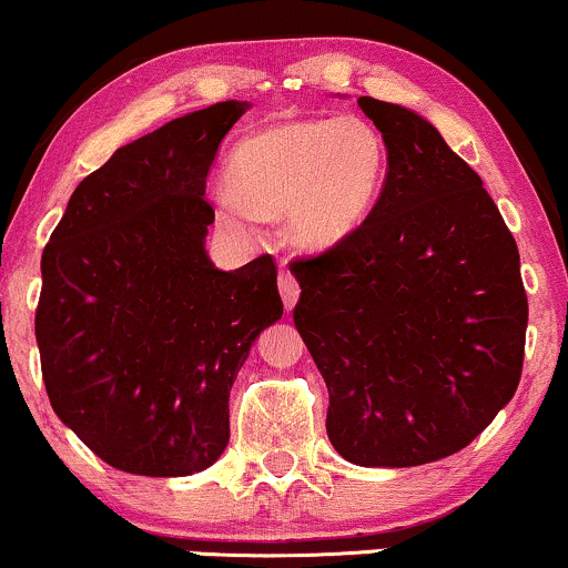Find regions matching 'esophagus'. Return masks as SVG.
Here are the masks:
<instances>
[{"label":"esophagus","instance_id":"esophagus-1","mask_svg":"<svg viewBox=\"0 0 568 568\" xmlns=\"http://www.w3.org/2000/svg\"><path fill=\"white\" fill-rule=\"evenodd\" d=\"M277 285H280V296H283L285 310H294L296 298H298V294H302V288H298L294 274H291L288 270H283L277 277Z\"/></svg>","mask_w":568,"mask_h":568}]
</instances>
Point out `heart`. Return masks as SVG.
Listing matches in <instances>:
<instances>
[{
    "label": "heart",
    "mask_w": 568,
    "mask_h": 568,
    "mask_svg": "<svg viewBox=\"0 0 568 568\" xmlns=\"http://www.w3.org/2000/svg\"><path fill=\"white\" fill-rule=\"evenodd\" d=\"M388 151L369 121H294L255 132L229 155L232 193L215 202L226 226L245 232L253 215H283L291 240L328 247L364 221L383 185Z\"/></svg>",
    "instance_id": "1"
}]
</instances>
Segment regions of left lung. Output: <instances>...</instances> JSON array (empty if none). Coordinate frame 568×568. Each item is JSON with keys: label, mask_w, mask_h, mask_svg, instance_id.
Returning <instances> with one entry per match:
<instances>
[{"label": "left lung", "mask_w": 568, "mask_h": 568, "mask_svg": "<svg viewBox=\"0 0 568 568\" xmlns=\"http://www.w3.org/2000/svg\"><path fill=\"white\" fill-rule=\"evenodd\" d=\"M358 104L388 174L358 229L291 261L294 323L326 379L334 450L402 469L464 450L515 396L528 298L479 174L413 110Z\"/></svg>", "instance_id": "obj_1"}]
</instances>
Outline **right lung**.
I'll use <instances>...</instances> for the list:
<instances>
[{
	"label": "right lung",
	"instance_id": "add662e5",
	"mask_svg": "<svg viewBox=\"0 0 568 568\" xmlns=\"http://www.w3.org/2000/svg\"><path fill=\"white\" fill-rule=\"evenodd\" d=\"M245 110L229 99L118 148L42 251L34 334L51 407L129 475L221 458L236 372L283 315L272 255L221 272L204 251L210 166Z\"/></svg>",
	"mask_w": 568,
	"mask_h": 568
}]
</instances>
